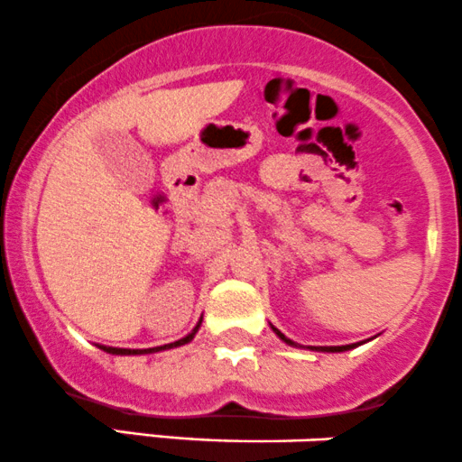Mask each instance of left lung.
Here are the masks:
<instances>
[{"mask_svg":"<svg viewBox=\"0 0 462 462\" xmlns=\"http://www.w3.org/2000/svg\"><path fill=\"white\" fill-rule=\"evenodd\" d=\"M273 330L276 335H279L281 339L285 341V344H290V346H298L296 341H291V339H287L283 333H281L279 328H274L273 327ZM350 348H356V344H350V346H311V350H318V352H346V350H350Z\"/></svg>","mask_w":462,"mask_h":462,"instance_id":"obj_1","label":"left lung"}]
</instances>
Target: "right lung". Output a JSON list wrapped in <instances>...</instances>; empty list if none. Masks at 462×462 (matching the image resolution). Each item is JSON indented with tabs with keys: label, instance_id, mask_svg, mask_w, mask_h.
Returning <instances> with one entry per match:
<instances>
[{
	"label": "right lung",
	"instance_id": "1",
	"mask_svg": "<svg viewBox=\"0 0 462 462\" xmlns=\"http://www.w3.org/2000/svg\"><path fill=\"white\" fill-rule=\"evenodd\" d=\"M199 327H200V319H199V324H197V327H194L192 333L186 335V337H183V339H179V341H175V344L157 346V348H146V350H129V348H112V346H99V348H101V350H106V352H110V355H151V352H160V350H168V348H177V346H183V344H188V341H192L194 335H197Z\"/></svg>",
	"mask_w": 462,
	"mask_h": 462
}]
</instances>
